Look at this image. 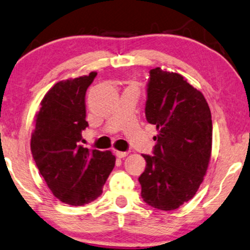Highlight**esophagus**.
I'll return each mask as SVG.
<instances>
[{"label": "esophagus", "instance_id": "34e87169", "mask_svg": "<svg viewBox=\"0 0 250 250\" xmlns=\"http://www.w3.org/2000/svg\"><path fill=\"white\" fill-rule=\"evenodd\" d=\"M128 155V153L127 151H116V156L117 157H119V158H124V157H126Z\"/></svg>", "mask_w": 250, "mask_h": 250}]
</instances>
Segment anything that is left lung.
I'll use <instances>...</instances> for the list:
<instances>
[{
  "instance_id": "8db88e82",
  "label": "left lung",
  "mask_w": 250,
  "mask_h": 250,
  "mask_svg": "<svg viewBox=\"0 0 250 250\" xmlns=\"http://www.w3.org/2000/svg\"><path fill=\"white\" fill-rule=\"evenodd\" d=\"M146 118L158 131L153 154L139 177L141 196L149 206L174 210L193 199L208 168L212 121L203 94L179 73L150 70Z\"/></svg>"
}]
</instances>
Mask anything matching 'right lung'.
<instances>
[{"mask_svg": "<svg viewBox=\"0 0 250 250\" xmlns=\"http://www.w3.org/2000/svg\"><path fill=\"white\" fill-rule=\"evenodd\" d=\"M96 72L55 83L35 116L31 151L55 197L70 206H83L102 194L115 167L110 150L83 148L86 90Z\"/></svg>", "mask_w": 250, "mask_h": 250, "instance_id": "1", "label": "right lung"}]
</instances>
